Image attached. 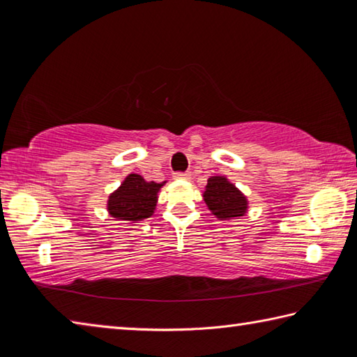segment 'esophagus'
Instances as JSON below:
<instances>
[{
  "instance_id": "obj_1",
  "label": "esophagus",
  "mask_w": 357,
  "mask_h": 357,
  "mask_svg": "<svg viewBox=\"0 0 357 357\" xmlns=\"http://www.w3.org/2000/svg\"><path fill=\"white\" fill-rule=\"evenodd\" d=\"M192 174L187 172V173H174V179H190Z\"/></svg>"
}]
</instances>
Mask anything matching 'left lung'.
<instances>
[{
    "mask_svg": "<svg viewBox=\"0 0 357 357\" xmlns=\"http://www.w3.org/2000/svg\"><path fill=\"white\" fill-rule=\"evenodd\" d=\"M203 200L219 220L241 219L249 211L247 197L227 176H211Z\"/></svg>",
    "mask_w": 357,
    "mask_h": 357,
    "instance_id": "obj_1",
    "label": "left lung"
}]
</instances>
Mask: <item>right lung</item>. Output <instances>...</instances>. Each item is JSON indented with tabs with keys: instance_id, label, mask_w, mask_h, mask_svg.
Here are the masks:
<instances>
[{
	"instance_id": "add662e5",
	"label": "right lung",
	"mask_w": 357,
	"mask_h": 357,
	"mask_svg": "<svg viewBox=\"0 0 357 357\" xmlns=\"http://www.w3.org/2000/svg\"><path fill=\"white\" fill-rule=\"evenodd\" d=\"M165 183L159 184L146 181L142 174L129 173L118 189L108 195V215L130 223L148 219L154 214L159 192Z\"/></svg>"
}]
</instances>
